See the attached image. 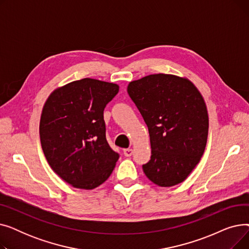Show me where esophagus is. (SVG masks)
Returning a JSON list of instances; mask_svg holds the SVG:
<instances>
[{
    "label": "esophagus",
    "mask_w": 249,
    "mask_h": 249,
    "mask_svg": "<svg viewBox=\"0 0 249 249\" xmlns=\"http://www.w3.org/2000/svg\"><path fill=\"white\" fill-rule=\"evenodd\" d=\"M123 153L125 156L129 158V156H131L133 154V149L132 148H125V149H123Z\"/></svg>",
    "instance_id": "34e87169"
}]
</instances>
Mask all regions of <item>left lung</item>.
I'll return each mask as SVG.
<instances>
[{
	"label": "left lung",
	"mask_w": 249,
	"mask_h": 249,
	"mask_svg": "<svg viewBox=\"0 0 249 249\" xmlns=\"http://www.w3.org/2000/svg\"><path fill=\"white\" fill-rule=\"evenodd\" d=\"M129 97L144 119L150 137L145 176L160 187L184 181L204 153L209 129L205 101L187 78L150 74L128 85Z\"/></svg>",
	"instance_id": "8db88e82"
}]
</instances>
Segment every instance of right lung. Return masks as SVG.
<instances>
[{"instance_id": "1", "label": "right lung", "mask_w": 249, "mask_h": 249, "mask_svg": "<svg viewBox=\"0 0 249 249\" xmlns=\"http://www.w3.org/2000/svg\"><path fill=\"white\" fill-rule=\"evenodd\" d=\"M119 86L94 78L65 85L47 99L39 133L51 168L70 185L91 190L112 174L119 153L106 138L104 109Z\"/></svg>"}]
</instances>
